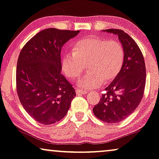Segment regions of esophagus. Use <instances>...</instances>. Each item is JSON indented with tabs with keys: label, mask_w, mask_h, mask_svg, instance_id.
I'll return each mask as SVG.
<instances>
[{
	"label": "esophagus",
	"mask_w": 159,
	"mask_h": 159,
	"mask_svg": "<svg viewBox=\"0 0 159 159\" xmlns=\"http://www.w3.org/2000/svg\"><path fill=\"white\" fill-rule=\"evenodd\" d=\"M75 92L77 94H85L87 93V91H84L82 89H75Z\"/></svg>",
	"instance_id": "esophagus-1"
}]
</instances>
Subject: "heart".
I'll return each instance as SVG.
<instances>
[{"mask_svg": "<svg viewBox=\"0 0 159 159\" xmlns=\"http://www.w3.org/2000/svg\"><path fill=\"white\" fill-rule=\"evenodd\" d=\"M124 48L115 40L99 37L86 38L76 43L74 52L62 55V68L70 79L81 75L86 65L88 73L78 81L84 89L100 87L118 75L124 62Z\"/></svg>", "mask_w": 159, "mask_h": 159, "instance_id": "1", "label": "heart"}]
</instances>
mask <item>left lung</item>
<instances>
[{
  "mask_svg": "<svg viewBox=\"0 0 159 159\" xmlns=\"http://www.w3.org/2000/svg\"><path fill=\"white\" fill-rule=\"evenodd\" d=\"M105 31L118 36L124 48V62L93 112L99 120L115 124L128 117L140 103L145 91L146 69L140 48L128 34L118 29Z\"/></svg>",
  "mask_w": 159,
  "mask_h": 159,
  "instance_id": "1",
  "label": "left lung"
}]
</instances>
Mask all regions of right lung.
<instances>
[{
  "label": "right lung",
  "instance_id": "right-lung-1",
  "mask_svg": "<svg viewBox=\"0 0 159 159\" xmlns=\"http://www.w3.org/2000/svg\"><path fill=\"white\" fill-rule=\"evenodd\" d=\"M79 30L45 29L25 43L19 55L16 92L25 111L49 125L65 117L75 92L61 73L62 46Z\"/></svg>",
  "mask_w": 159,
  "mask_h": 159
}]
</instances>
